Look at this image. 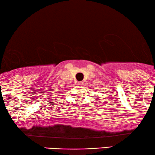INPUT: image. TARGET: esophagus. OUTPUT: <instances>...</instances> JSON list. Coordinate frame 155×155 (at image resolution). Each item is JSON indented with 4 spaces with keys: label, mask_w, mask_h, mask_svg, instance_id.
I'll use <instances>...</instances> for the list:
<instances>
[{
    "label": "esophagus",
    "mask_w": 155,
    "mask_h": 155,
    "mask_svg": "<svg viewBox=\"0 0 155 155\" xmlns=\"http://www.w3.org/2000/svg\"><path fill=\"white\" fill-rule=\"evenodd\" d=\"M83 84H84V81H78V85H79V86H82Z\"/></svg>",
    "instance_id": "obj_1"
}]
</instances>
